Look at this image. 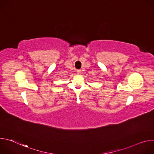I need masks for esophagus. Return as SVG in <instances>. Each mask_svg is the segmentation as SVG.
Listing matches in <instances>:
<instances>
[{
    "label": "esophagus",
    "mask_w": 154,
    "mask_h": 154,
    "mask_svg": "<svg viewBox=\"0 0 154 154\" xmlns=\"http://www.w3.org/2000/svg\"><path fill=\"white\" fill-rule=\"evenodd\" d=\"M81 70H77V74H78V75H80V74H81Z\"/></svg>",
    "instance_id": "1"
}]
</instances>
